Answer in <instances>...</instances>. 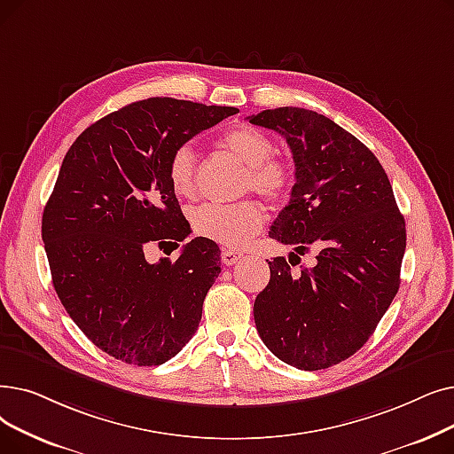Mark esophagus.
I'll list each match as a JSON object with an SVG mask.
<instances>
[{"instance_id": "34e87169", "label": "esophagus", "mask_w": 454, "mask_h": 454, "mask_svg": "<svg viewBox=\"0 0 454 454\" xmlns=\"http://www.w3.org/2000/svg\"><path fill=\"white\" fill-rule=\"evenodd\" d=\"M221 258H223V263L230 267V265L239 263V262L243 260V254H241V252H238V250L224 248V250H223V254H221Z\"/></svg>"}]
</instances>
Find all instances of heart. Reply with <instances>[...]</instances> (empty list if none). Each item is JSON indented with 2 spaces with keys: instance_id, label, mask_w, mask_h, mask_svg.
Segmentation results:
<instances>
[{
  "instance_id": "heart-1",
  "label": "heart",
  "mask_w": 454,
  "mask_h": 454,
  "mask_svg": "<svg viewBox=\"0 0 454 454\" xmlns=\"http://www.w3.org/2000/svg\"><path fill=\"white\" fill-rule=\"evenodd\" d=\"M223 152L247 167L245 189L260 192L270 202H282L289 194L294 174L280 160H274V143L269 135L254 128H233L216 141ZM167 180L174 194L189 199L196 187V155L191 146L176 148L167 163ZM265 224V207L258 200L238 204H202L191 211V226L200 238L223 247H241Z\"/></svg>"
}]
</instances>
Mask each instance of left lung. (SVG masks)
<instances>
[{
  "instance_id": "obj_1",
  "label": "left lung",
  "mask_w": 454,
  "mask_h": 454,
  "mask_svg": "<svg viewBox=\"0 0 454 454\" xmlns=\"http://www.w3.org/2000/svg\"><path fill=\"white\" fill-rule=\"evenodd\" d=\"M248 122L286 137L294 161L289 204L269 238L293 245L269 262V286L254 321L282 362L317 371L360 350L395 299L406 248L404 216L374 153L328 116L301 107L267 109ZM309 247L313 268L290 274Z\"/></svg>"
}]
</instances>
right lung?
I'll list each match as a JSON object with an SVG mask.
<instances>
[{
	"label": "right lung",
	"mask_w": 454,
	"mask_h": 454,
	"mask_svg": "<svg viewBox=\"0 0 454 454\" xmlns=\"http://www.w3.org/2000/svg\"><path fill=\"white\" fill-rule=\"evenodd\" d=\"M235 107L148 98L89 126L67 152L43 213L59 301L109 356L160 365L194 336L221 272L215 241L194 238L178 260L148 263L145 248L180 247L189 226L167 180L170 153Z\"/></svg>",
	"instance_id": "1"
}]
</instances>
